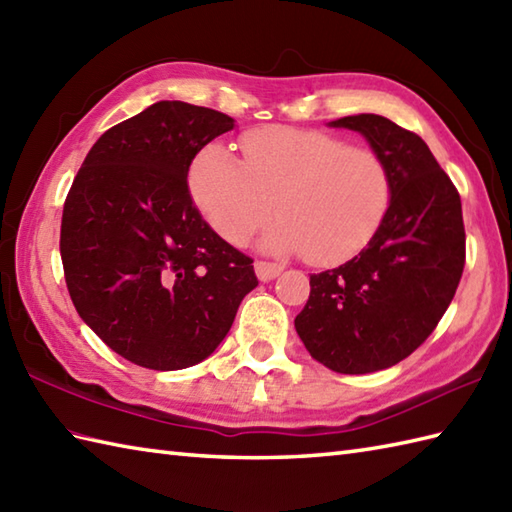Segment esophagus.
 Masks as SVG:
<instances>
[{"label": "esophagus", "mask_w": 512, "mask_h": 512, "mask_svg": "<svg viewBox=\"0 0 512 512\" xmlns=\"http://www.w3.org/2000/svg\"><path fill=\"white\" fill-rule=\"evenodd\" d=\"M281 266L277 264H268V262H255V275L259 281H273L279 273H281Z\"/></svg>", "instance_id": "34e87169"}]
</instances>
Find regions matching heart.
Listing matches in <instances>:
<instances>
[{
  "mask_svg": "<svg viewBox=\"0 0 512 512\" xmlns=\"http://www.w3.org/2000/svg\"><path fill=\"white\" fill-rule=\"evenodd\" d=\"M239 147L242 162L222 145L204 147L189 171L195 204L228 244H244L275 209L284 220L262 239L270 253L332 266L372 242L391 198L376 151L295 127L248 132Z\"/></svg>",
  "mask_w": 512,
  "mask_h": 512,
  "instance_id": "1",
  "label": "heart"
}]
</instances>
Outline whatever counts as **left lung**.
I'll return each mask as SVG.
<instances>
[{
	"mask_svg": "<svg viewBox=\"0 0 512 512\" xmlns=\"http://www.w3.org/2000/svg\"><path fill=\"white\" fill-rule=\"evenodd\" d=\"M328 125L358 132L383 158L391 198L361 253L310 275L295 328L314 361L369 374L418 350L447 312L464 270L462 202L427 143L389 118L356 114Z\"/></svg>",
	"mask_w": 512,
	"mask_h": 512,
	"instance_id": "8db88e82",
	"label": "left lung"
}]
</instances>
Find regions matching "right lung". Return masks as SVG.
Instances as JSON below:
<instances>
[{
	"label": "right lung",
	"instance_id": "add662e5",
	"mask_svg": "<svg viewBox=\"0 0 512 512\" xmlns=\"http://www.w3.org/2000/svg\"><path fill=\"white\" fill-rule=\"evenodd\" d=\"M235 121L158 101L96 140L65 198L61 262L79 317L134 365L209 358L257 286L253 259L202 220L189 167Z\"/></svg>",
	"mask_w": 512,
	"mask_h": 512
}]
</instances>
